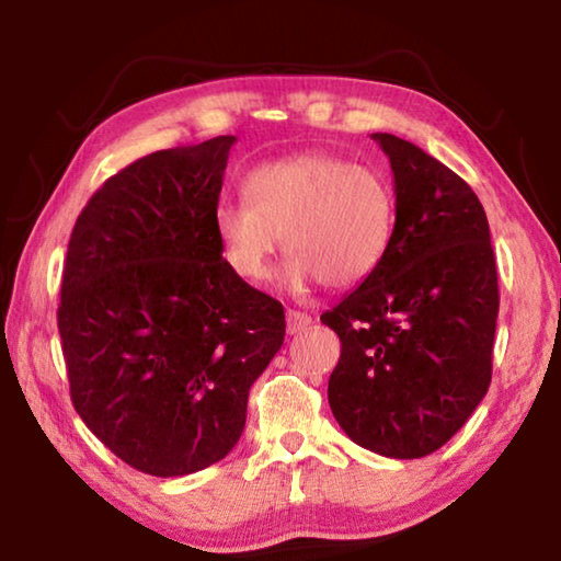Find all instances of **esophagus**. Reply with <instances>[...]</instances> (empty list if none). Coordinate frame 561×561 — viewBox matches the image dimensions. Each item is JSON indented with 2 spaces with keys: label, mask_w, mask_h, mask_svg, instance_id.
<instances>
[{
  "label": "esophagus",
  "mask_w": 561,
  "mask_h": 561,
  "mask_svg": "<svg viewBox=\"0 0 561 561\" xmlns=\"http://www.w3.org/2000/svg\"><path fill=\"white\" fill-rule=\"evenodd\" d=\"M311 327V317L304 314V311L297 309H287V331L289 334H301L304 329Z\"/></svg>",
  "instance_id": "34e87169"
}]
</instances>
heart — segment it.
<instances>
[{
  "mask_svg": "<svg viewBox=\"0 0 561 561\" xmlns=\"http://www.w3.org/2000/svg\"><path fill=\"white\" fill-rule=\"evenodd\" d=\"M247 201L215 207L222 254L242 279L262 282L282 247L291 252L284 287L307 291L324 282L351 289L381 267L391 247L396 197L376 170L331 153H301L254 168Z\"/></svg>",
  "mask_w": 561,
  "mask_h": 561,
  "instance_id": "obj_1",
  "label": "heart"
}]
</instances>
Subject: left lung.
<instances>
[{
    "instance_id": "8db88e82",
    "label": "left lung",
    "mask_w": 561,
    "mask_h": 561,
    "mask_svg": "<svg viewBox=\"0 0 561 561\" xmlns=\"http://www.w3.org/2000/svg\"><path fill=\"white\" fill-rule=\"evenodd\" d=\"M396 225L371 277L321 321L341 339L329 405L360 448L413 460L443 448L492 378L500 311L495 252L472 187L391 133Z\"/></svg>"
}]
</instances>
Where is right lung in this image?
Instances as JSON below:
<instances>
[{
    "label": "right lung",
    "mask_w": 561,
    "mask_h": 561,
    "mask_svg": "<svg viewBox=\"0 0 561 561\" xmlns=\"http://www.w3.org/2000/svg\"><path fill=\"white\" fill-rule=\"evenodd\" d=\"M234 136L158 150L73 225L59 334L71 403L123 462L178 478L222 460L284 341V307L234 274L215 232Z\"/></svg>",
    "instance_id": "1"
}]
</instances>
